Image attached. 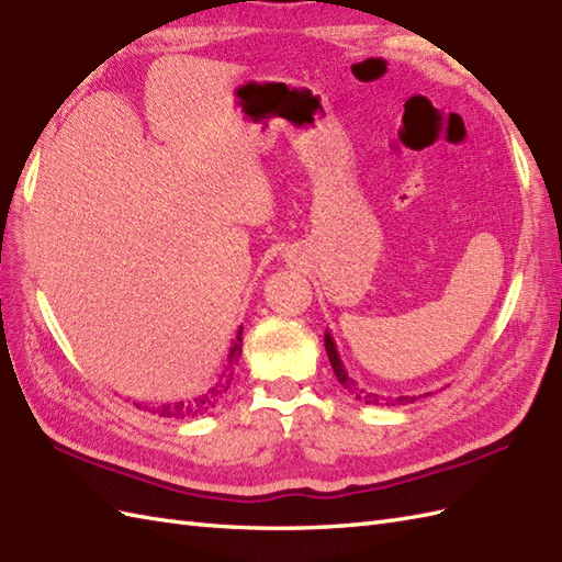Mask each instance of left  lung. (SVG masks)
Returning <instances> with one entry per match:
<instances>
[{
	"instance_id": "8db88e82",
	"label": "left lung",
	"mask_w": 562,
	"mask_h": 562,
	"mask_svg": "<svg viewBox=\"0 0 562 562\" xmlns=\"http://www.w3.org/2000/svg\"><path fill=\"white\" fill-rule=\"evenodd\" d=\"M324 346H326L328 362H331L334 374H336V379L340 381V386L348 389V391L355 395V398H358V401L364 403V405H386V407H395V405H409V403H415L417 398H427V395H431V393H424V395H379V393L367 391V389H362V386L358 384V381H355V379L348 374V369H346L344 360H340V355H338L336 340H334V336L328 334V331L324 334Z\"/></svg>"
}]
</instances>
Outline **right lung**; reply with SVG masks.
I'll use <instances>...</instances> for the list:
<instances>
[{"instance_id": "1", "label": "right lung", "mask_w": 562, "mask_h": 562, "mask_svg": "<svg viewBox=\"0 0 562 562\" xmlns=\"http://www.w3.org/2000/svg\"><path fill=\"white\" fill-rule=\"evenodd\" d=\"M240 350H243V326H238L234 344H231V348H228L222 374H216V379L212 381V386L207 391L195 395V398H186V401H171V403H161V405H140V403H135V405L145 409V413L169 417V419H195L204 413H210V409H214L218 405L222 395L231 386V379H234V367L238 364Z\"/></svg>"}]
</instances>
